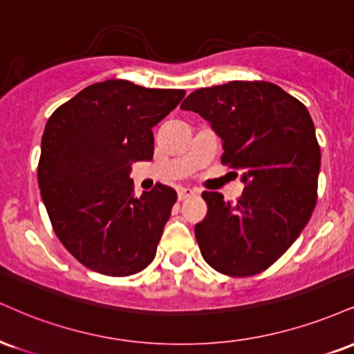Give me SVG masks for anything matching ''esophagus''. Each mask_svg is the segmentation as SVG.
<instances>
[{"instance_id": "esophagus-1", "label": "esophagus", "mask_w": 354, "mask_h": 354, "mask_svg": "<svg viewBox=\"0 0 354 354\" xmlns=\"http://www.w3.org/2000/svg\"><path fill=\"white\" fill-rule=\"evenodd\" d=\"M191 196H194L193 189H189V188H180V189H178V199H180V201H185V199L191 198Z\"/></svg>"}]
</instances>
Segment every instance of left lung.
I'll return each instance as SVG.
<instances>
[{"label": "left lung", "mask_w": 354, "mask_h": 354, "mask_svg": "<svg viewBox=\"0 0 354 354\" xmlns=\"http://www.w3.org/2000/svg\"><path fill=\"white\" fill-rule=\"evenodd\" d=\"M181 109L206 118L223 140L221 163L244 171L236 203L203 193L207 214L194 236L204 261L229 277L261 274L287 252L317 204L322 153L312 117L266 80L199 88Z\"/></svg>", "instance_id": "1"}]
</instances>
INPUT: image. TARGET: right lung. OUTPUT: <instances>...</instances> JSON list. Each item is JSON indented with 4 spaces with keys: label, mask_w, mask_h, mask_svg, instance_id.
<instances>
[{
    "label": "right lung",
    "mask_w": 354,
    "mask_h": 354,
    "mask_svg": "<svg viewBox=\"0 0 354 354\" xmlns=\"http://www.w3.org/2000/svg\"><path fill=\"white\" fill-rule=\"evenodd\" d=\"M181 88L110 79L80 91L46 123L37 181L55 236L82 266L110 277L155 259L176 191L158 183L135 198L131 163L153 158V127Z\"/></svg>",
    "instance_id": "add662e5"
}]
</instances>
